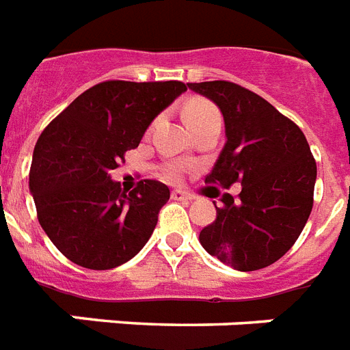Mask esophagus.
<instances>
[{
    "mask_svg": "<svg viewBox=\"0 0 350 350\" xmlns=\"http://www.w3.org/2000/svg\"><path fill=\"white\" fill-rule=\"evenodd\" d=\"M172 198H173V200H191V195L180 191V189H173Z\"/></svg>",
    "mask_w": 350,
    "mask_h": 350,
    "instance_id": "1",
    "label": "esophagus"
}]
</instances>
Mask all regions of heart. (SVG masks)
Wrapping results in <instances>:
<instances>
[{"label": "heart", "mask_w": 350, "mask_h": 350, "mask_svg": "<svg viewBox=\"0 0 350 350\" xmlns=\"http://www.w3.org/2000/svg\"><path fill=\"white\" fill-rule=\"evenodd\" d=\"M184 121L189 126V130L193 131L204 126V124H208V122L220 121V111L211 100L202 99V97H193L184 105ZM183 164H178V162H172V164H167L164 167V175L170 180H178L183 177Z\"/></svg>", "instance_id": "1"}]
</instances>
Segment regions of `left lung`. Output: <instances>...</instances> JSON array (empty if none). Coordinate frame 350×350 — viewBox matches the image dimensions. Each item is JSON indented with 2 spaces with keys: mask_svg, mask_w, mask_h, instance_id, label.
I'll use <instances>...</instances> for the list:
<instances>
[{
  "mask_svg": "<svg viewBox=\"0 0 350 350\" xmlns=\"http://www.w3.org/2000/svg\"><path fill=\"white\" fill-rule=\"evenodd\" d=\"M219 106L226 144L206 183L228 189L242 184L239 197L222 195L217 219L200 231L209 254L239 271L275 264L300 237L312 209L317 161L306 135L264 97L231 81L188 83Z\"/></svg>",
  "mask_w": 350,
  "mask_h": 350,
  "instance_id": "left-lung-1",
  "label": "left lung"
}]
</instances>
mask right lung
<instances>
[{
  "instance_id": "right-lung-1",
  "label": "right lung",
  "mask_w": 350,
  "mask_h": 350,
  "mask_svg": "<svg viewBox=\"0 0 350 350\" xmlns=\"http://www.w3.org/2000/svg\"><path fill=\"white\" fill-rule=\"evenodd\" d=\"M183 92L180 81H103L70 103L39 135L30 193L41 228L74 264L113 269L152 237L170 188L144 178L126 191L110 172Z\"/></svg>"
}]
</instances>
